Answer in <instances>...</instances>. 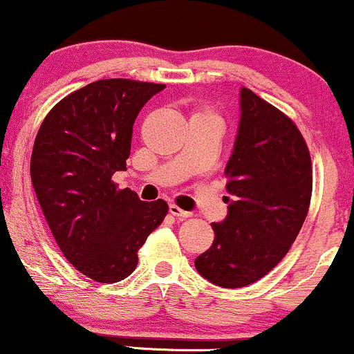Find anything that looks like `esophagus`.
Here are the masks:
<instances>
[{
	"label": "esophagus",
	"instance_id": "esophagus-1",
	"mask_svg": "<svg viewBox=\"0 0 354 354\" xmlns=\"http://www.w3.org/2000/svg\"><path fill=\"white\" fill-rule=\"evenodd\" d=\"M169 213H171L173 216H178V218H189L191 216L189 211L181 209L180 206H176V205H169Z\"/></svg>",
	"mask_w": 354,
	"mask_h": 354
}]
</instances>
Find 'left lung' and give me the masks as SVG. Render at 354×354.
<instances>
[{
  "label": "left lung",
  "instance_id": "8db88e82",
  "mask_svg": "<svg viewBox=\"0 0 354 354\" xmlns=\"http://www.w3.org/2000/svg\"><path fill=\"white\" fill-rule=\"evenodd\" d=\"M239 124L226 163L228 214L213 223L214 241L194 261L221 288H241L270 273L288 253L308 214L313 169L301 133L286 115L239 91Z\"/></svg>",
  "mask_w": 354,
  "mask_h": 354
}]
</instances>
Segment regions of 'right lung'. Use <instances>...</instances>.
Segmentation results:
<instances>
[{"instance_id":"right-lung-1","label":"right lung","mask_w":354,"mask_h":354,"mask_svg":"<svg viewBox=\"0 0 354 354\" xmlns=\"http://www.w3.org/2000/svg\"><path fill=\"white\" fill-rule=\"evenodd\" d=\"M165 84L100 80L61 100L44 118L31 154V181L61 253L98 283L135 271L138 250L161 225L168 205L116 189L133 124Z\"/></svg>"}]
</instances>
